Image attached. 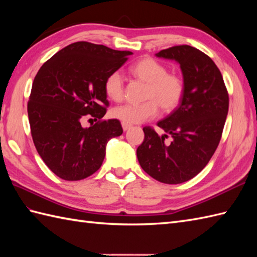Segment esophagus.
Masks as SVG:
<instances>
[{"label":"esophagus","mask_w":257,"mask_h":257,"mask_svg":"<svg viewBox=\"0 0 257 257\" xmlns=\"http://www.w3.org/2000/svg\"><path fill=\"white\" fill-rule=\"evenodd\" d=\"M121 125H122L123 132H125V130H128L129 128H132V124H128V123H124V122H122Z\"/></svg>","instance_id":"34e87169"}]
</instances>
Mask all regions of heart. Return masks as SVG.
<instances>
[{
	"label": "heart",
	"instance_id": "heart-1",
	"mask_svg": "<svg viewBox=\"0 0 257 257\" xmlns=\"http://www.w3.org/2000/svg\"><path fill=\"white\" fill-rule=\"evenodd\" d=\"M137 79L147 83L145 99L141 103H124L112 109L111 114L128 124L144 122L157 116L159 106L162 111L171 112L184 96V81L179 75L168 73V68L151 57H144L135 62L129 68ZM106 95L113 101H120L124 95L121 76L118 72L109 74L103 84Z\"/></svg>",
	"mask_w": 257,
	"mask_h": 257
}]
</instances>
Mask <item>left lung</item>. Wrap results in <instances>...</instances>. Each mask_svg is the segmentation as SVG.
Returning a JSON list of instances; mask_svg holds the SVG:
<instances>
[{"instance_id": "obj_1", "label": "left lung", "mask_w": 257, "mask_h": 257, "mask_svg": "<svg viewBox=\"0 0 257 257\" xmlns=\"http://www.w3.org/2000/svg\"><path fill=\"white\" fill-rule=\"evenodd\" d=\"M180 64L184 96L180 105L158 122L166 134L145 127L137 149L141 168L167 184L194 178L209 163L219 146L228 111V94L220 69L198 48L173 46L156 54ZM171 137L170 141L166 139Z\"/></svg>"}]
</instances>
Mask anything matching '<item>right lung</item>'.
Returning <instances> with one entry per match:
<instances>
[{
  "mask_svg": "<svg viewBox=\"0 0 257 257\" xmlns=\"http://www.w3.org/2000/svg\"><path fill=\"white\" fill-rule=\"evenodd\" d=\"M132 54L76 42L37 72L27 103L31 134L38 155L57 177L77 181L91 176L102 165L108 141L122 134L119 120H100L109 105L103 84ZM87 114L98 121L84 128L81 120Z\"/></svg>",
  "mask_w": 257,
  "mask_h": 257,
  "instance_id": "add662e5",
  "label": "right lung"
}]
</instances>
